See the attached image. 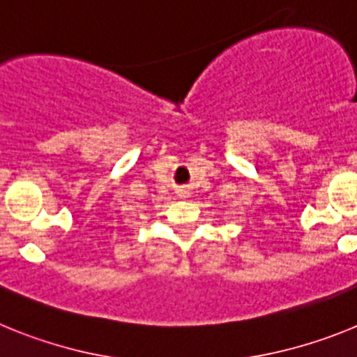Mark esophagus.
<instances>
[{
	"label": "esophagus",
	"instance_id": "1",
	"mask_svg": "<svg viewBox=\"0 0 357 357\" xmlns=\"http://www.w3.org/2000/svg\"><path fill=\"white\" fill-rule=\"evenodd\" d=\"M178 195H181V198H188L189 191H188V189H181V193H178Z\"/></svg>",
	"mask_w": 357,
	"mask_h": 357
}]
</instances>
